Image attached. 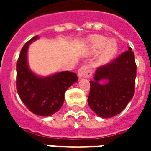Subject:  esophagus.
<instances>
[{
  "mask_svg": "<svg viewBox=\"0 0 151 151\" xmlns=\"http://www.w3.org/2000/svg\"><path fill=\"white\" fill-rule=\"evenodd\" d=\"M91 75H92V71L89 66H81L78 71V76L79 78H89Z\"/></svg>",
  "mask_w": 151,
  "mask_h": 151,
  "instance_id": "34e87169",
  "label": "esophagus"
}]
</instances>
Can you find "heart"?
<instances>
[{
  "label": "heart",
  "mask_w": 151,
  "mask_h": 151,
  "mask_svg": "<svg viewBox=\"0 0 151 151\" xmlns=\"http://www.w3.org/2000/svg\"><path fill=\"white\" fill-rule=\"evenodd\" d=\"M88 50L95 54L99 52V61L102 63L110 61L116 55L118 51V44L114 38L107 39L102 35H92L88 38Z\"/></svg>",
  "instance_id": "heart-1"
}]
</instances>
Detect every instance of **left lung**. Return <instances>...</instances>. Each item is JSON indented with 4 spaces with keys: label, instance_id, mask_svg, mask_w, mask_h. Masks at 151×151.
Instances as JSON below:
<instances>
[{
    "label": "left lung",
    "instance_id": "left-lung-1",
    "mask_svg": "<svg viewBox=\"0 0 151 151\" xmlns=\"http://www.w3.org/2000/svg\"><path fill=\"white\" fill-rule=\"evenodd\" d=\"M136 77L135 55L129 47L110 63L96 69L94 80L90 81V108L102 118L119 114L133 97Z\"/></svg>",
    "mask_w": 151,
    "mask_h": 151
}]
</instances>
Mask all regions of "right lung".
<instances>
[{"label": "right lung", "instance_id": "add662e5", "mask_svg": "<svg viewBox=\"0 0 151 151\" xmlns=\"http://www.w3.org/2000/svg\"><path fill=\"white\" fill-rule=\"evenodd\" d=\"M38 39L34 37L25 44L16 64V88L20 99L34 114L51 116L60 110L66 89L77 82L78 76L70 71L58 72L47 77L37 75L29 69L27 52L29 44Z\"/></svg>", "mask_w": 151, "mask_h": 151}]
</instances>
